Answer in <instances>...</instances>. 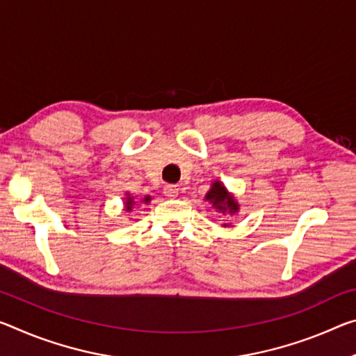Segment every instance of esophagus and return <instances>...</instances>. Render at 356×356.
<instances>
[{"mask_svg": "<svg viewBox=\"0 0 356 356\" xmlns=\"http://www.w3.org/2000/svg\"><path fill=\"white\" fill-rule=\"evenodd\" d=\"M165 195L168 196V198H176V196L179 195V187L177 185H166Z\"/></svg>", "mask_w": 356, "mask_h": 356, "instance_id": "1", "label": "esophagus"}]
</instances>
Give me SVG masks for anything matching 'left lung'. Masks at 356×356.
I'll return each instance as SVG.
<instances>
[{"label":"left lung","instance_id":"1","mask_svg":"<svg viewBox=\"0 0 356 356\" xmlns=\"http://www.w3.org/2000/svg\"><path fill=\"white\" fill-rule=\"evenodd\" d=\"M206 200L211 201L212 204L223 213L233 216L234 212H238V202L233 200V196L228 193L227 188H225L220 182H213L212 188L209 190V193L206 195Z\"/></svg>","mask_w":356,"mask_h":356}]
</instances>
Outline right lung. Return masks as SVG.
<instances>
[{
    "instance_id": "1",
    "label": "right lung",
    "mask_w": 356,
    "mask_h": 356,
    "mask_svg": "<svg viewBox=\"0 0 356 356\" xmlns=\"http://www.w3.org/2000/svg\"><path fill=\"white\" fill-rule=\"evenodd\" d=\"M127 211H131V207H133V200L131 198H129V196H128V198H127ZM144 201H149V198H145Z\"/></svg>"
}]
</instances>
